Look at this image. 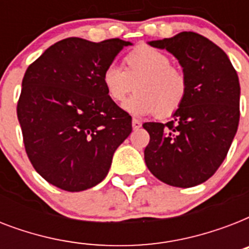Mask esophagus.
Returning <instances> with one entry per match:
<instances>
[{
    "mask_svg": "<svg viewBox=\"0 0 249 249\" xmlns=\"http://www.w3.org/2000/svg\"><path fill=\"white\" fill-rule=\"evenodd\" d=\"M132 125H133V129L137 130V129H140L142 126V123L140 120H137V119H133L132 120Z\"/></svg>",
    "mask_w": 249,
    "mask_h": 249,
    "instance_id": "esophagus-1",
    "label": "esophagus"
}]
</instances>
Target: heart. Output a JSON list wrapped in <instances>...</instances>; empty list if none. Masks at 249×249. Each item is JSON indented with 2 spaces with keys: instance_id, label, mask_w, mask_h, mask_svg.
<instances>
[{
  "instance_id": "obj_1",
  "label": "heart",
  "mask_w": 249,
  "mask_h": 249,
  "mask_svg": "<svg viewBox=\"0 0 249 249\" xmlns=\"http://www.w3.org/2000/svg\"><path fill=\"white\" fill-rule=\"evenodd\" d=\"M170 63L165 53L140 45L125 55L124 70L113 64L106 67L102 84L109 99L119 105L136 85L137 93L124 105L129 113L168 117L181 108L189 91L183 71Z\"/></svg>"
}]
</instances>
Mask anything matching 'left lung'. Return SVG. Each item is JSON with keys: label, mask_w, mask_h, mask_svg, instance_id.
<instances>
[{"label": "left lung", "mask_w": 249, "mask_h": 249, "mask_svg": "<svg viewBox=\"0 0 249 249\" xmlns=\"http://www.w3.org/2000/svg\"><path fill=\"white\" fill-rule=\"evenodd\" d=\"M148 44L177 58L189 91L173 120L143 124L150 134L144 161L166 185H200L216 173L238 130L239 79L226 53L201 35L181 32Z\"/></svg>", "instance_id": "8db88e82"}]
</instances>
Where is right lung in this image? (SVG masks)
Here are the masks:
<instances>
[{
	"label": "right lung",
	"instance_id": "1",
	"mask_svg": "<svg viewBox=\"0 0 249 249\" xmlns=\"http://www.w3.org/2000/svg\"><path fill=\"white\" fill-rule=\"evenodd\" d=\"M129 41L68 37L24 73L17 113L25 152L49 183L84 191L106 178L132 116L106 93L102 75Z\"/></svg>",
	"mask_w": 249,
	"mask_h": 249
}]
</instances>
